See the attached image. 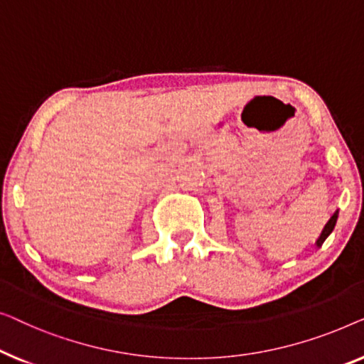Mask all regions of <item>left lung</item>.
I'll use <instances>...</instances> for the list:
<instances>
[{
  "instance_id": "1",
  "label": "left lung",
  "mask_w": 364,
  "mask_h": 364,
  "mask_svg": "<svg viewBox=\"0 0 364 364\" xmlns=\"http://www.w3.org/2000/svg\"><path fill=\"white\" fill-rule=\"evenodd\" d=\"M336 219H338V213H335V214H333V216H331V219H330V221H328V224H326V226H325V229H323V232H321V235H320V239H318V240H316V245H318V247H320V245H321V244H323V242H325V239H326V237H328V235L331 234V231H333V229H335Z\"/></svg>"
}]
</instances>
